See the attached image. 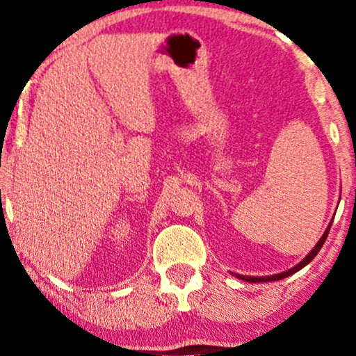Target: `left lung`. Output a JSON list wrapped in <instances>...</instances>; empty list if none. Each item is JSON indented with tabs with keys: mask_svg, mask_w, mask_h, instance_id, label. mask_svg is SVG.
<instances>
[{
	"mask_svg": "<svg viewBox=\"0 0 356 356\" xmlns=\"http://www.w3.org/2000/svg\"><path fill=\"white\" fill-rule=\"evenodd\" d=\"M330 225H332V224H330ZM330 225H329V227H327V230L324 232V235H322V237H321L319 242H317V245L314 247L311 252H309V255H307L306 258H304L302 261H299L296 266H293V268H291V270H288V271H283V273H278V275H271V276H243V275H235V276H237L238 280L248 281V283H266V281H278V280H283V278H286V276H289V275L296 273V271H299L301 268H304V266H306L307 263H311V261H312V258L316 257L317 253H319V250L322 248V245H324V242H325L327 235H329Z\"/></svg>",
	"mask_w": 356,
	"mask_h": 356,
	"instance_id": "obj_1",
	"label": "left lung"
}]
</instances>
